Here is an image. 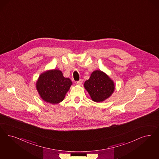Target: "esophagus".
I'll use <instances>...</instances> for the list:
<instances>
[{"label": "esophagus", "mask_w": 159, "mask_h": 159, "mask_svg": "<svg viewBox=\"0 0 159 159\" xmlns=\"http://www.w3.org/2000/svg\"><path fill=\"white\" fill-rule=\"evenodd\" d=\"M83 80L82 79H80L79 81H77L76 83L79 85H81L82 84Z\"/></svg>", "instance_id": "1"}]
</instances>
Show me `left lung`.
I'll return each instance as SVG.
<instances>
[{
    "mask_svg": "<svg viewBox=\"0 0 159 159\" xmlns=\"http://www.w3.org/2000/svg\"><path fill=\"white\" fill-rule=\"evenodd\" d=\"M84 86L93 101L101 102L111 96L115 90L113 82L103 71L96 70L92 73Z\"/></svg>",
    "mask_w": 159,
    "mask_h": 159,
    "instance_id": "8db88e82",
    "label": "left lung"
}]
</instances>
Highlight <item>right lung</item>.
Listing matches in <instances>:
<instances>
[{"label":"right lung","mask_w":159,"mask_h":159,"mask_svg":"<svg viewBox=\"0 0 159 159\" xmlns=\"http://www.w3.org/2000/svg\"><path fill=\"white\" fill-rule=\"evenodd\" d=\"M70 79L63 76L59 70H52L42 73L36 83V88L42 99L52 104L63 100L71 86Z\"/></svg>","instance_id":"right-lung-1"}]
</instances>
